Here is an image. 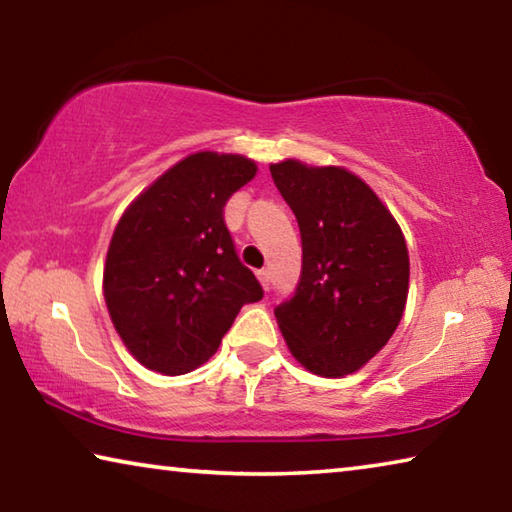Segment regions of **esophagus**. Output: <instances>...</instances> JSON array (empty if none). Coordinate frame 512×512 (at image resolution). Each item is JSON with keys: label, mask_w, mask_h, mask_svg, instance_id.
<instances>
[{"label": "esophagus", "mask_w": 512, "mask_h": 512, "mask_svg": "<svg viewBox=\"0 0 512 512\" xmlns=\"http://www.w3.org/2000/svg\"><path fill=\"white\" fill-rule=\"evenodd\" d=\"M257 277H259V282H262L264 289L271 287V271H268V268H262V271H257Z\"/></svg>", "instance_id": "34e87169"}]
</instances>
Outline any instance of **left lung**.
Listing matches in <instances>:
<instances>
[{"instance_id":"obj_1","label":"left lung","mask_w":512,"mask_h":512,"mask_svg":"<svg viewBox=\"0 0 512 512\" xmlns=\"http://www.w3.org/2000/svg\"><path fill=\"white\" fill-rule=\"evenodd\" d=\"M296 214L302 271L275 307L296 361L320 377H345L375 357L400 325L409 296V250L379 196L343 167L271 164Z\"/></svg>"}]
</instances>
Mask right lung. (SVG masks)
Here are the masks:
<instances>
[{
    "instance_id": "right-lung-1",
    "label": "right lung",
    "mask_w": 512,
    "mask_h": 512,
    "mask_svg": "<svg viewBox=\"0 0 512 512\" xmlns=\"http://www.w3.org/2000/svg\"><path fill=\"white\" fill-rule=\"evenodd\" d=\"M255 173L244 155L192 153L121 214L103 298L128 352L149 370L185 375L203 366L239 309L262 300L223 221L228 198Z\"/></svg>"
}]
</instances>
